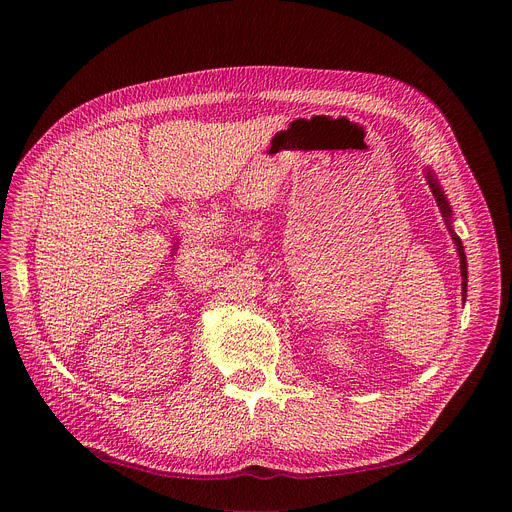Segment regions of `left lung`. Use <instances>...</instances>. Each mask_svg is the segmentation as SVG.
<instances>
[{
	"mask_svg": "<svg viewBox=\"0 0 512 512\" xmlns=\"http://www.w3.org/2000/svg\"><path fill=\"white\" fill-rule=\"evenodd\" d=\"M425 174H427V182H429V188H431V192H433V196H435V202H437V206H440V210L444 212V216H446V223H448V227H450V225H452V208H450V204H448V200H446V196H444V192H442L440 184H437V180L433 178L431 170H427ZM450 235H452V239H454V243H456V249H458V255H460L462 296L466 298V285H468V263H466V253H464V247H462V241H460V237L454 233V229H452V227H450Z\"/></svg>",
	"mask_w": 512,
	"mask_h": 512,
	"instance_id": "left-lung-1",
	"label": "left lung"
}]
</instances>
